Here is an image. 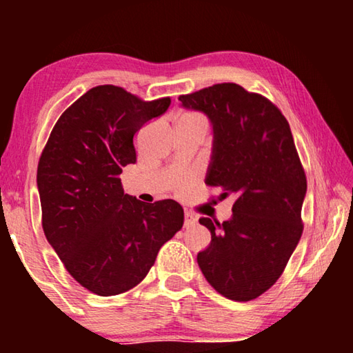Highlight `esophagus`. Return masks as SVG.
Instances as JSON below:
<instances>
[{
    "label": "esophagus",
    "mask_w": 353,
    "mask_h": 353,
    "mask_svg": "<svg viewBox=\"0 0 353 353\" xmlns=\"http://www.w3.org/2000/svg\"><path fill=\"white\" fill-rule=\"evenodd\" d=\"M196 221H198V218H196L193 213L185 212V221H183V225H185V227H190V225L196 224Z\"/></svg>",
    "instance_id": "obj_1"
}]
</instances>
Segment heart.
I'll list each match as a JSON object with an SVG mask.
<instances>
[{
    "mask_svg": "<svg viewBox=\"0 0 353 353\" xmlns=\"http://www.w3.org/2000/svg\"><path fill=\"white\" fill-rule=\"evenodd\" d=\"M182 118H199V117H196V115H191V113H188V115H185V117H182Z\"/></svg>",
    "mask_w": 353,
    "mask_h": 353,
    "instance_id": "obj_1",
    "label": "heart"
}]
</instances>
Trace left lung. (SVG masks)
<instances>
[{
    "label": "left lung",
    "mask_w": 353,
    "mask_h": 353,
    "mask_svg": "<svg viewBox=\"0 0 353 353\" xmlns=\"http://www.w3.org/2000/svg\"><path fill=\"white\" fill-rule=\"evenodd\" d=\"M179 101L212 124L205 183L221 188V199L235 198L230 219H199L212 241L198 265L219 294L252 301L282 276L303 230L307 179L290 124L272 103L238 83H216Z\"/></svg>",
    "instance_id": "obj_1"
}]
</instances>
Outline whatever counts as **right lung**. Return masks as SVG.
<instances>
[{
	"label": "right lung",
	"instance_id": "add662e5",
	"mask_svg": "<svg viewBox=\"0 0 353 353\" xmlns=\"http://www.w3.org/2000/svg\"><path fill=\"white\" fill-rule=\"evenodd\" d=\"M170 104V98L145 103L121 87H94L62 113L41 152L45 236L76 282L98 296L139 285L183 225L179 202L145 204L124 194L119 179L137 162L134 135Z\"/></svg>",
	"mask_w": 353,
	"mask_h": 353
}]
</instances>
